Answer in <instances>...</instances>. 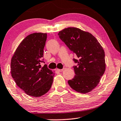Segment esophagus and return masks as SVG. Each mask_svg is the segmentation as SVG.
<instances>
[{
    "label": "esophagus",
    "mask_w": 121,
    "mask_h": 121,
    "mask_svg": "<svg viewBox=\"0 0 121 121\" xmlns=\"http://www.w3.org/2000/svg\"><path fill=\"white\" fill-rule=\"evenodd\" d=\"M64 69H65V68H63L62 69H57L56 70H57V71H58V72H62V71H63Z\"/></svg>",
    "instance_id": "obj_1"
}]
</instances>
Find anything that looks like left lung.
<instances>
[{
  "label": "left lung",
  "instance_id": "left-lung-1",
  "mask_svg": "<svg viewBox=\"0 0 121 121\" xmlns=\"http://www.w3.org/2000/svg\"><path fill=\"white\" fill-rule=\"evenodd\" d=\"M59 37L78 59H73L75 75L68 80L73 90L80 93L90 92L96 87L105 71V52L90 33L76 27H68L58 33Z\"/></svg>",
  "mask_w": 121,
  "mask_h": 121
}]
</instances>
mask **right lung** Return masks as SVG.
<instances>
[{"instance_id":"add662e5","label":"right lung","mask_w":121,"mask_h":121,"mask_svg":"<svg viewBox=\"0 0 121 121\" xmlns=\"http://www.w3.org/2000/svg\"><path fill=\"white\" fill-rule=\"evenodd\" d=\"M47 34L34 33L25 38L11 60V74L16 85L28 95L39 97L52 86L54 73L44 64L43 49Z\"/></svg>"}]
</instances>
